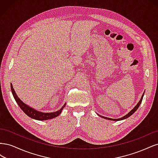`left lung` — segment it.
<instances>
[{
    "label": "left lung",
    "mask_w": 158,
    "mask_h": 158,
    "mask_svg": "<svg viewBox=\"0 0 158 158\" xmlns=\"http://www.w3.org/2000/svg\"><path fill=\"white\" fill-rule=\"evenodd\" d=\"M144 94H143V95H142V98H141V99H140V102L138 103V104L136 105V106L134 107V109H132L131 110V111H130L127 114H126L125 116H124V117H123L122 118H117V119H113V118H108V117H103V116H101V115H99V116H100V117H103V118H106V119H108V120H111V121H120V120H123V119H125V118H128V117H129L130 116H131L132 114L135 113L136 110L138 109V108L139 107V106H140V105L141 104V103H142V99H143V96H144Z\"/></svg>",
    "instance_id": "8db88e82"
}]
</instances>
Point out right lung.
Masks as SVG:
<instances>
[{
  "label": "right lung",
  "mask_w": 158,
  "mask_h": 158,
  "mask_svg": "<svg viewBox=\"0 0 158 158\" xmlns=\"http://www.w3.org/2000/svg\"><path fill=\"white\" fill-rule=\"evenodd\" d=\"M10 87H11V90H12V93L13 94V96H14V99H15L16 102H17L19 107H20V109L27 114L28 117H30L33 119H36V120H40V121H44V120H47V119H51L52 118L56 117L57 116H59L62 110L63 109V108L66 106V104H64L63 106V107H62L60 110H59L58 111L53 112V113H45L39 112V111H36V110H35L34 109H33V108L30 107V106H27V105L25 104L24 103H23L20 100V99L17 96L15 91H14V89L12 87V84L10 85Z\"/></svg>",
  "instance_id": "add662e5"
}]
</instances>
